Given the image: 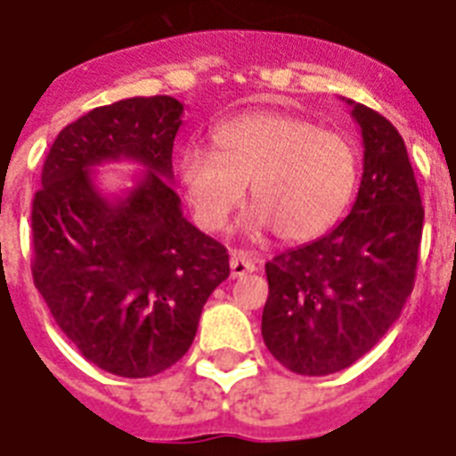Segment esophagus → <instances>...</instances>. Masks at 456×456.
I'll list each match as a JSON object with an SVG mask.
<instances>
[{
    "instance_id": "esophagus-1",
    "label": "esophagus",
    "mask_w": 456,
    "mask_h": 456,
    "mask_svg": "<svg viewBox=\"0 0 456 456\" xmlns=\"http://www.w3.org/2000/svg\"><path fill=\"white\" fill-rule=\"evenodd\" d=\"M229 267H232V277H243V274H250L256 272V260L243 253V250H232V257H229Z\"/></svg>"
}]
</instances>
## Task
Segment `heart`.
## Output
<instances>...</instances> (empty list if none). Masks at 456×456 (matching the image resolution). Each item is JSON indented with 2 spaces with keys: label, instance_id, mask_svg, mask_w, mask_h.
Segmentation results:
<instances>
[{
  "label": "heart",
  "instance_id": "obj_1",
  "mask_svg": "<svg viewBox=\"0 0 456 456\" xmlns=\"http://www.w3.org/2000/svg\"><path fill=\"white\" fill-rule=\"evenodd\" d=\"M213 153L186 151L182 189L206 232H222L248 186V229L272 227L281 241H312L346 213L357 184V149L347 137L279 110L220 123Z\"/></svg>",
  "mask_w": 456,
  "mask_h": 456
}]
</instances>
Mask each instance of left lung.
Returning a JSON list of instances; mask_svg holds the SVG:
<instances>
[{
	"instance_id": "1",
	"label": "left lung",
	"mask_w": 456,
	"mask_h": 456,
	"mask_svg": "<svg viewBox=\"0 0 456 456\" xmlns=\"http://www.w3.org/2000/svg\"><path fill=\"white\" fill-rule=\"evenodd\" d=\"M362 130L364 172L350 215L317 241L265 265V346L303 376L336 374L367 354L414 289L424 206L400 132L346 99Z\"/></svg>"
}]
</instances>
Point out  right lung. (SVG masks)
Instances as JSON below:
<instances>
[{"label": "right lung", "mask_w": 456, "mask_h": 456, "mask_svg": "<svg viewBox=\"0 0 456 456\" xmlns=\"http://www.w3.org/2000/svg\"><path fill=\"white\" fill-rule=\"evenodd\" d=\"M184 103L134 96L59 132L32 200V279L85 360L125 379L186 354L203 305L229 277V253L182 215L172 146ZM145 167L130 192L103 197L96 164Z\"/></svg>", "instance_id": "right-lung-1"}]
</instances>
